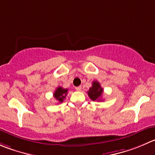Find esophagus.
Here are the masks:
<instances>
[{
  "label": "esophagus",
  "mask_w": 155,
  "mask_h": 155,
  "mask_svg": "<svg viewBox=\"0 0 155 155\" xmlns=\"http://www.w3.org/2000/svg\"><path fill=\"white\" fill-rule=\"evenodd\" d=\"M75 90H76L77 91H81V86L76 87H75Z\"/></svg>",
  "instance_id": "esophagus-1"
}]
</instances>
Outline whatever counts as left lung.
<instances>
[{"label":"left lung","mask_w":155,"mask_h":155,"mask_svg":"<svg viewBox=\"0 0 155 155\" xmlns=\"http://www.w3.org/2000/svg\"><path fill=\"white\" fill-rule=\"evenodd\" d=\"M103 92H104V90L101 87L100 83L95 81L92 83V87L89 89L87 94L92 101H101V97L102 96Z\"/></svg>","instance_id":"1"}]
</instances>
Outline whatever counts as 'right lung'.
<instances>
[{
	"mask_svg": "<svg viewBox=\"0 0 155 155\" xmlns=\"http://www.w3.org/2000/svg\"><path fill=\"white\" fill-rule=\"evenodd\" d=\"M67 94L68 89H64V88H62L61 87H58L54 92L53 97L55 98V100H56L57 101H58L59 103H62L63 101L64 100V98L66 97V95H67Z\"/></svg>",
	"mask_w": 155,
	"mask_h": 155,
	"instance_id": "1",
	"label": "right lung"
}]
</instances>
